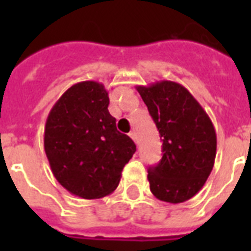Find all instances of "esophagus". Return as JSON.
Masks as SVG:
<instances>
[{
    "mask_svg": "<svg viewBox=\"0 0 251 251\" xmlns=\"http://www.w3.org/2000/svg\"><path fill=\"white\" fill-rule=\"evenodd\" d=\"M129 135H130V138H131V139H133L134 142H137V134H135V131H131V133H130Z\"/></svg>",
    "mask_w": 251,
    "mask_h": 251,
    "instance_id": "34e87169",
    "label": "esophagus"
}]
</instances>
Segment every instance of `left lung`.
<instances>
[{
	"instance_id": "8db88e82",
	"label": "left lung",
	"mask_w": 251,
	"mask_h": 251,
	"mask_svg": "<svg viewBox=\"0 0 251 251\" xmlns=\"http://www.w3.org/2000/svg\"><path fill=\"white\" fill-rule=\"evenodd\" d=\"M137 91L163 141V157L149 168L150 190L157 199L182 203L206 183L216 156V131L208 114L183 86L161 80Z\"/></svg>"
}]
</instances>
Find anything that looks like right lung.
Returning a JSON list of instances; mask_svg holds the SVG:
<instances>
[{
    "label": "right lung",
    "instance_id": "obj_1",
    "mask_svg": "<svg viewBox=\"0 0 251 251\" xmlns=\"http://www.w3.org/2000/svg\"><path fill=\"white\" fill-rule=\"evenodd\" d=\"M108 91L86 80L65 91L44 130V150L56 179L73 195L99 199L116 190L135 143L116 127Z\"/></svg>",
    "mask_w": 251,
    "mask_h": 251
}]
</instances>
